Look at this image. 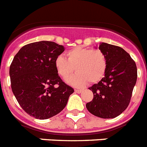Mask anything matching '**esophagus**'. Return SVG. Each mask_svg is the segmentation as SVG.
Segmentation results:
<instances>
[{
    "label": "esophagus",
    "instance_id": "34e87169",
    "mask_svg": "<svg viewBox=\"0 0 147 147\" xmlns=\"http://www.w3.org/2000/svg\"><path fill=\"white\" fill-rule=\"evenodd\" d=\"M82 91H83L82 90H78V89H76V90H75V92H77V93H81Z\"/></svg>",
    "mask_w": 147,
    "mask_h": 147
}]
</instances>
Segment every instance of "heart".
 Here are the masks:
<instances>
[{
	"label": "heart",
	"instance_id": "heart-1",
	"mask_svg": "<svg viewBox=\"0 0 147 147\" xmlns=\"http://www.w3.org/2000/svg\"><path fill=\"white\" fill-rule=\"evenodd\" d=\"M67 59L60 55L55 59V65L59 76L67 78L74 71V76L69 78V84L81 87L87 82L96 83L104 76L107 69V59L102 51L77 46L66 52Z\"/></svg>",
	"mask_w": 147,
	"mask_h": 147
}]
</instances>
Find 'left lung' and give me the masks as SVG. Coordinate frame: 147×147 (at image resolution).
<instances>
[{"mask_svg":"<svg viewBox=\"0 0 147 147\" xmlns=\"http://www.w3.org/2000/svg\"><path fill=\"white\" fill-rule=\"evenodd\" d=\"M98 49L107 59L105 76L89 89L93 98L86 105L92 114L103 119L117 117L130 102L138 77L135 62L119 46L102 42Z\"/></svg>","mask_w":147,"mask_h":147,"instance_id":"1","label":"left lung"}]
</instances>
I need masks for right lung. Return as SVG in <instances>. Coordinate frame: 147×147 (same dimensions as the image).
<instances>
[{"instance_id": "obj_1", "label": "right lung", "mask_w": 147, "mask_h": 147, "mask_svg": "<svg viewBox=\"0 0 147 147\" xmlns=\"http://www.w3.org/2000/svg\"><path fill=\"white\" fill-rule=\"evenodd\" d=\"M65 49L54 42L30 43L18 51L9 67L11 87L18 104L36 119L60 113L74 90L61 80L55 59Z\"/></svg>"}]
</instances>
